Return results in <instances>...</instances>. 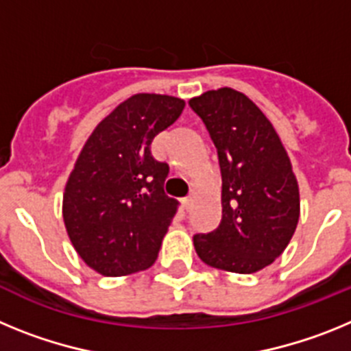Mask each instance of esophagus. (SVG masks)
<instances>
[{
  "label": "esophagus",
  "instance_id": "obj_1",
  "mask_svg": "<svg viewBox=\"0 0 351 351\" xmlns=\"http://www.w3.org/2000/svg\"><path fill=\"white\" fill-rule=\"evenodd\" d=\"M191 206H193V197H188V198H184V200H182V207H184L186 210H190Z\"/></svg>",
  "mask_w": 351,
  "mask_h": 351
}]
</instances>
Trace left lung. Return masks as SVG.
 <instances>
[{"label": "left lung", "instance_id": "1", "mask_svg": "<svg viewBox=\"0 0 351 351\" xmlns=\"http://www.w3.org/2000/svg\"><path fill=\"white\" fill-rule=\"evenodd\" d=\"M218 149L221 223L193 237L198 258L214 269L253 274L287 250L300 216L299 182L265 114L232 88L190 100Z\"/></svg>", "mask_w": 351, "mask_h": 351}]
</instances>
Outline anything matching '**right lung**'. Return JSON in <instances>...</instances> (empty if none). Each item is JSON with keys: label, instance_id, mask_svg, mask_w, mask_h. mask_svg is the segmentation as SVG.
Segmentation results:
<instances>
[{"label": "right lung", "instance_id": "right-lung-1", "mask_svg": "<svg viewBox=\"0 0 351 351\" xmlns=\"http://www.w3.org/2000/svg\"><path fill=\"white\" fill-rule=\"evenodd\" d=\"M184 100L137 93L98 123L77 156L63 193V221L86 265L128 276L154 263L178 200L163 193L169 165L151 142L173 125Z\"/></svg>", "mask_w": 351, "mask_h": 351}]
</instances>
